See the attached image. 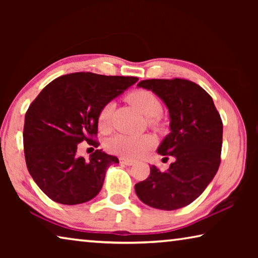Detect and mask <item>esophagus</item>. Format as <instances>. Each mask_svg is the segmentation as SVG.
Instances as JSON below:
<instances>
[{"instance_id": "34e87169", "label": "esophagus", "mask_w": 258, "mask_h": 258, "mask_svg": "<svg viewBox=\"0 0 258 258\" xmlns=\"http://www.w3.org/2000/svg\"><path fill=\"white\" fill-rule=\"evenodd\" d=\"M119 163L123 164V165H126V166H131V165L134 164V161L133 160H130V159H126V158H123V157H121V158H119Z\"/></svg>"}]
</instances>
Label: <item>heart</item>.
Listing matches in <instances>:
<instances>
[{"label": "heart", "mask_w": 258, "mask_h": 258, "mask_svg": "<svg viewBox=\"0 0 258 258\" xmlns=\"http://www.w3.org/2000/svg\"><path fill=\"white\" fill-rule=\"evenodd\" d=\"M128 101L139 109L143 115L149 117V124L156 127L158 125L157 116L160 115L163 106L154 93L147 90H137L128 94ZM113 104L108 102L100 109L98 115L99 127L107 131L110 127ZM155 145L154 138L150 135H127L117 134L108 140L107 149L111 154L118 155L128 159H137L149 151Z\"/></svg>", "instance_id": "obj_1"}]
</instances>
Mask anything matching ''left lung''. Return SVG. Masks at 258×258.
I'll return each instance as SVG.
<instances>
[{"label": "left lung", "mask_w": 258, "mask_h": 258, "mask_svg": "<svg viewBox=\"0 0 258 258\" xmlns=\"http://www.w3.org/2000/svg\"><path fill=\"white\" fill-rule=\"evenodd\" d=\"M138 86L151 90L167 106L171 133L157 151L175 160L165 172L152 165L148 178L135 184V192L154 208L174 211L187 206L203 194L220 167L223 139L220 113L211 95L191 81L145 80Z\"/></svg>", "instance_id": "8db88e82"}]
</instances>
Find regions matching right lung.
<instances>
[{
  "label": "right lung",
  "instance_id": "add662e5",
  "mask_svg": "<svg viewBox=\"0 0 258 258\" xmlns=\"http://www.w3.org/2000/svg\"><path fill=\"white\" fill-rule=\"evenodd\" d=\"M138 82L133 76L74 73L49 83L25 116L26 165L35 183L50 199L77 205L101 190L115 156L95 150L90 161L77 157L78 143L98 148V115L104 104Z\"/></svg>",
  "mask_w": 258,
  "mask_h": 258
}]
</instances>
